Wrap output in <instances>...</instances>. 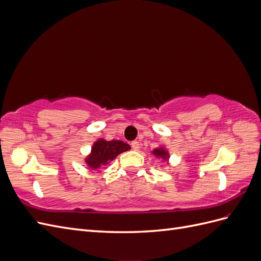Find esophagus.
<instances>
[{
    "label": "esophagus",
    "instance_id": "1",
    "mask_svg": "<svg viewBox=\"0 0 261 261\" xmlns=\"http://www.w3.org/2000/svg\"><path fill=\"white\" fill-rule=\"evenodd\" d=\"M130 146H132V148L134 149V150H138L139 148H140V144L138 143L137 140H134V141H132V144H130Z\"/></svg>",
    "mask_w": 261,
    "mask_h": 261
}]
</instances>
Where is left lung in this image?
<instances>
[{
    "mask_svg": "<svg viewBox=\"0 0 261 261\" xmlns=\"http://www.w3.org/2000/svg\"><path fill=\"white\" fill-rule=\"evenodd\" d=\"M151 153L153 154V156L155 158V159H159V160H162L164 162H167L169 164V159H170V152L168 151V149L163 147V146H160L158 148H154Z\"/></svg>",
    "mask_w": 261,
    "mask_h": 261,
    "instance_id": "8db88e82",
    "label": "left lung"
}]
</instances>
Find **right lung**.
Returning a JSON list of instances; mask_svg holds the SVG:
<instances>
[{"label":"right lung","mask_w":261,"mask_h":261,"mask_svg":"<svg viewBox=\"0 0 261 261\" xmlns=\"http://www.w3.org/2000/svg\"><path fill=\"white\" fill-rule=\"evenodd\" d=\"M130 146L122 140H106L99 138L94 141L90 153L85 158V163L89 171L100 170L103 165L113 161L115 158L125 151H128Z\"/></svg>","instance_id":"obj_1"}]
</instances>
